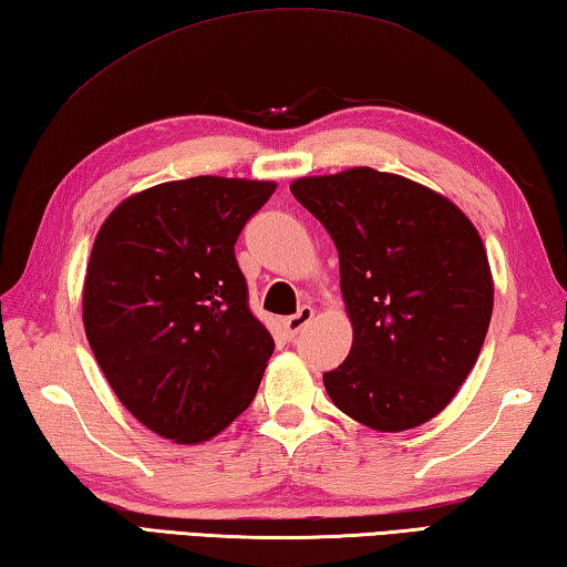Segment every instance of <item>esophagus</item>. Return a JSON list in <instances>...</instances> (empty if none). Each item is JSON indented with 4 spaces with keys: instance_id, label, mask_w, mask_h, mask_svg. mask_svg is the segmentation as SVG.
I'll return each instance as SVG.
<instances>
[{
    "instance_id": "34e87169",
    "label": "esophagus",
    "mask_w": 567,
    "mask_h": 567,
    "mask_svg": "<svg viewBox=\"0 0 567 567\" xmlns=\"http://www.w3.org/2000/svg\"><path fill=\"white\" fill-rule=\"evenodd\" d=\"M311 319H313L311 306H301L299 313H293V316H289V319H284L286 336H289V339H296V336H299L306 329V323H309Z\"/></svg>"
}]
</instances>
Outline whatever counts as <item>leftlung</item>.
Listing matches in <instances>:
<instances>
[{
  "label": "left lung",
  "mask_w": 567,
  "mask_h": 567,
  "mask_svg": "<svg viewBox=\"0 0 567 567\" xmlns=\"http://www.w3.org/2000/svg\"><path fill=\"white\" fill-rule=\"evenodd\" d=\"M291 194L339 248L353 346L323 373L336 409L373 431L431 421L468 379L493 313V276L458 206L369 166L303 176Z\"/></svg>",
  "instance_id": "8db88e82"
}]
</instances>
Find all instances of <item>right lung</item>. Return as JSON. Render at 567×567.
I'll return each mask as SVG.
<instances>
[{
  "instance_id": "obj_1",
  "label": "right lung",
  "mask_w": 567,
  "mask_h": 567,
  "mask_svg": "<svg viewBox=\"0 0 567 567\" xmlns=\"http://www.w3.org/2000/svg\"><path fill=\"white\" fill-rule=\"evenodd\" d=\"M274 182L194 176L124 198L96 234L84 331L116 399L176 443L221 433L274 353L234 244Z\"/></svg>"
}]
</instances>
